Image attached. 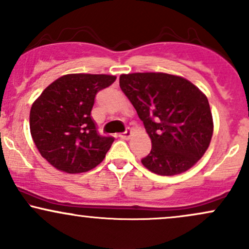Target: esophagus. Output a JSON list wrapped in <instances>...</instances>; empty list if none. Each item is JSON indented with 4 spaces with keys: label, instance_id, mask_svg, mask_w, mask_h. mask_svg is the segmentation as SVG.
Returning <instances> with one entry per match:
<instances>
[{
    "label": "esophagus",
    "instance_id": "1",
    "mask_svg": "<svg viewBox=\"0 0 249 249\" xmlns=\"http://www.w3.org/2000/svg\"><path fill=\"white\" fill-rule=\"evenodd\" d=\"M131 136H132V131H131L130 128H127V130L125 131V132H123V133L119 134V137H121L122 139H128Z\"/></svg>",
    "mask_w": 249,
    "mask_h": 249
}]
</instances>
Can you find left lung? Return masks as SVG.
<instances>
[{
	"label": "left lung",
	"mask_w": 249,
	"mask_h": 249,
	"mask_svg": "<svg viewBox=\"0 0 249 249\" xmlns=\"http://www.w3.org/2000/svg\"><path fill=\"white\" fill-rule=\"evenodd\" d=\"M119 85L152 142L142 165L159 176L190 170L212 139L213 118L207 97L187 79L162 72L122 75Z\"/></svg>",
	"instance_id": "left-lung-1"
}]
</instances>
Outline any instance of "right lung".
Instances as JSON below:
<instances>
[{
    "mask_svg": "<svg viewBox=\"0 0 249 249\" xmlns=\"http://www.w3.org/2000/svg\"><path fill=\"white\" fill-rule=\"evenodd\" d=\"M116 76L70 73L59 77L34 102L30 133L37 150L57 170L87 172L101 164L113 137L101 136L91 117L98 91Z\"/></svg>",
    "mask_w": 249,
    "mask_h": 249,
    "instance_id": "add662e5",
    "label": "right lung"
}]
</instances>
